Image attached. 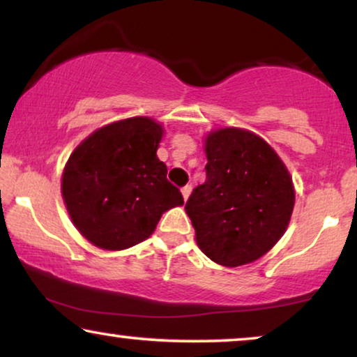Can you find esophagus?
Instances as JSON below:
<instances>
[{"instance_id": "34e87169", "label": "esophagus", "mask_w": 357, "mask_h": 357, "mask_svg": "<svg viewBox=\"0 0 357 357\" xmlns=\"http://www.w3.org/2000/svg\"><path fill=\"white\" fill-rule=\"evenodd\" d=\"M190 193H192V185H185V187L182 188V195H183L185 202H187V199H188Z\"/></svg>"}]
</instances>
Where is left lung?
Returning <instances> with one entry per match:
<instances>
[{
    "mask_svg": "<svg viewBox=\"0 0 357 357\" xmlns=\"http://www.w3.org/2000/svg\"><path fill=\"white\" fill-rule=\"evenodd\" d=\"M206 180L185 211L213 261L241 266L271 250L294 208L292 178L270 144L252 131L222 128L204 141Z\"/></svg>",
    "mask_w": 357,
    "mask_h": 357,
    "instance_id": "left-lung-1",
    "label": "left lung"
}]
</instances>
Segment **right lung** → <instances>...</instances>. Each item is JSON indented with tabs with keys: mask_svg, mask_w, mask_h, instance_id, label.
<instances>
[{
	"mask_svg": "<svg viewBox=\"0 0 357 357\" xmlns=\"http://www.w3.org/2000/svg\"><path fill=\"white\" fill-rule=\"evenodd\" d=\"M162 126L135 116L102 126L68 159L61 193L71 221L104 250H123L154 232L162 213L183 197L159 160Z\"/></svg>",
	"mask_w": 357,
	"mask_h": 357,
	"instance_id": "right-lung-1",
	"label": "right lung"
}]
</instances>
